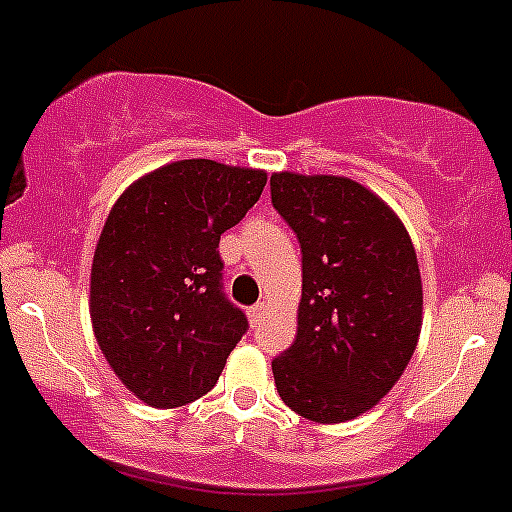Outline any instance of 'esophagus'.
Returning a JSON list of instances; mask_svg holds the SVG:
<instances>
[{"label":"esophagus","mask_w":512,"mask_h":512,"mask_svg":"<svg viewBox=\"0 0 512 512\" xmlns=\"http://www.w3.org/2000/svg\"><path fill=\"white\" fill-rule=\"evenodd\" d=\"M266 312H269V304H266V302H256L251 309H248V317H251L253 325H259V322L266 317Z\"/></svg>","instance_id":"obj_1"}]
</instances>
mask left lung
Masks as SVG:
<instances>
[{"label": "left lung", "mask_w": 512, "mask_h": 512, "mask_svg": "<svg viewBox=\"0 0 512 512\" xmlns=\"http://www.w3.org/2000/svg\"><path fill=\"white\" fill-rule=\"evenodd\" d=\"M271 203L302 248L292 348L271 360L281 401L340 424L381 401L421 332V274L391 208L348 177L271 175Z\"/></svg>", "instance_id": "obj_1"}]
</instances>
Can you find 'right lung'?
Segmentation results:
<instances>
[{"label": "right lung", "mask_w": 512, "mask_h": 512, "mask_svg": "<svg viewBox=\"0 0 512 512\" xmlns=\"http://www.w3.org/2000/svg\"><path fill=\"white\" fill-rule=\"evenodd\" d=\"M266 172L182 159L137 180L111 208L91 269V320L134 396L175 409L205 396L248 320L223 292L218 243Z\"/></svg>", "instance_id": "right-lung-1"}]
</instances>
